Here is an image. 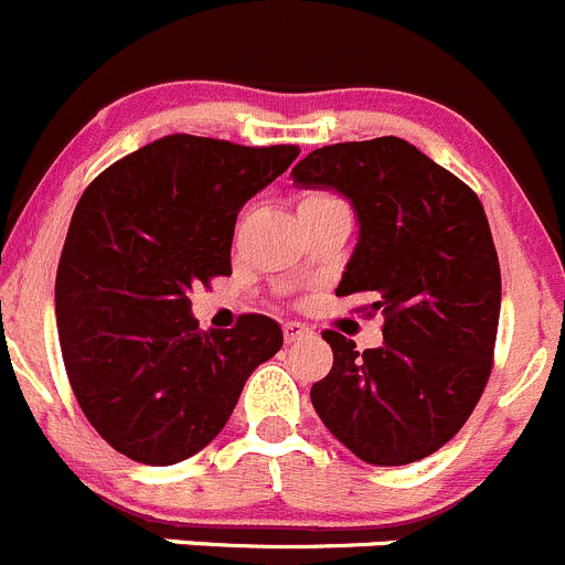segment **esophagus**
<instances>
[{
  "label": "esophagus",
  "instance_id": "obj_1",
  "mask_svg": "<svg viewBox=\"0 0 565 565\" xmlns=\"http://www.w3.org/2000/svg\"><path fill=\"white\" fill-rule=\"evenodd\" d=\"M309 334H312V331H309V326L295 323V320H287V323H284V340L287 342L303 340V337H309Z\"/></svg>",
  "mask_w": 565,
  "mask_h": 565
}]
</instances>
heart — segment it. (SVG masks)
Listing matches in <instances>:
<instances>
[{"instance_id":"b5f03b06","label":"heart","mask_w":565,"mask_h":565,"mask_svg":"<svg viewBox=\"0 0 565 565\" xmlns=\"http://www.w3.org/2000/svg\"><path fill=\"white\" fill-rule=\"evenodd\" d=\"M326 200H337V198H331V194H307V198L300 200V205H307V203H326Z\"/></svg>"}]
</instances>
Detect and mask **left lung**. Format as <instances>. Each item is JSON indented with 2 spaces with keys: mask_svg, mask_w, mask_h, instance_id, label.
Segmentation results:
<instances>
[{
  "mask_svg": "<svg viewBox=\"0 0 565 565\" xmlns=\"http://www.w3.org/2000/svg\"><path fill=\"white\" fill-rule=\"evenodd\" d=\"M295 186L351 200L360 242L337 295H367L384 342L323 331L334 351L312 384L326 429L371 466L435 455L488 384L502 309V273L488 217L471 186L395 136L309 152Z\"/></svg>",
  "mask_w": 565,
  "mask_h": 565,
  "instance_id": "obj_1",
  "label": "left lung"
}]
</instances>
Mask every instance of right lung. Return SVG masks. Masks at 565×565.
<instances>
[{
	"label": "right lung",
	"mask_w": 565,
	"mask_h": 565,
	"mask_svg": "<svg viewBox=\"0 0 565 565\" xmlns=\"http://www.w3.org/2000/svg\"><path fill=\"white\" fill-rule=\"evenodd\" d=\"M298 152L163 136L83 192L57 265V337L83 415L119 455L145 466L198 455L281 348L265 315L200 331L189 292L231 276L236 214Z\"/></svg>",
	"instance_id": "obj_1"
}]
</instances>
